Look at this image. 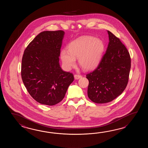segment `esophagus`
<instances>
[{
    "mask_svg": "<svg viewBox=\"0 0 148 148\" xmlns=\"http://www.w3.org/2000/svg\"><path fill=\"white\" fill-rule=\"evenodd\" d=\"M82 75H74V77L75 79H78L82 78Z\"/></svg>",
    "mask_w": 148,
    "mask_h": 148,
    "instance_id": "obj_1",
    "label": "esophagus"
}]
</instances>
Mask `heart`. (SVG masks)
Here are the masks:
<instances>
[{
    "mask_svg": "<svg viewBox=\"0 0 148 148\" xmlns=\"http://www.w3.org/2000/svg\"><path fill=\"white\" fill-rule=\"evenodd\" d=\"M104 44L96 38L84 36L70 43L69 49H63L61 58L64 66L70 69L75 64V59L83 69L91 70L99 62L104 50Z\"/></svg>",
    "mask_w": 148,
    "mask_h": 148,
    "instance_id": "obj_1",
    "label": "heart"
}]
</instances>
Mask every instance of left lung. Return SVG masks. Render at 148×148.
<instances>
[{
    "label": "left lung",
    "mask_w": 148,
    "mask_h": 148,
    "mask_svg": "<svg viewBox=\"0 0 148 148\" xmlns=\"http://www.w3.org/2000/svg\"><path fill=\"white\" fill-rule=\"evenodd\" d=\"M109 43L97 67L86 75L88 96L97 104L110 102L125 90L129 82L131 57L119 38L107 31Z\"/></svg>",
    "instance_id": "obj_1"
}]
</instances>
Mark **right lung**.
Here are the masks:
<instances>
[{"label": "right lung", "mask_w": 148, "mask_h": 148, "mask_svg": "<svg viewBox=\"0 0 148 148\" xmlns=\"http://www.w3.org/2000/svg\"><path fill=\"white\" fill-rule=\"evenodd\" d=\"M64 32L43 31L32 41L23 56L21 76L28 93L40 104L54 105L63 99L74 80L59 64Z\"/></svg>", "instance_id": "obj_1"}]
</instances>
